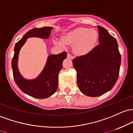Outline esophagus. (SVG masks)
Here are the masks:
<instances>
[{"instance_id": "esophagus-1", "label": "esophagus", "mask_w": 133, "mask_h": 133, "mask_svg": "<svg viewBox=\"0 0 133 133\" xmlns=\"http://www.w3.org/2000/svg\"><path fill=\"white\" fill-rule=\"evenodd\" d=\"M67 58L70 59H73L74 58V56H73L71 54H70V53H68V54H67Z\"/></svg>"}]
</instances>
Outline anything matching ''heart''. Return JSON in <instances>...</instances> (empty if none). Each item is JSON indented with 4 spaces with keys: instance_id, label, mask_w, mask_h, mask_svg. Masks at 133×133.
Masks as SVG:
<instances>
[{
    "instance_id": "1",
    "label": "heart",
    "mask_w": 133,
    "mask_h": 133,
    "mask_svg": "<svg viewBox=\"0 0 133 133\" xmlns=\"http://www.w3.org/2000/svg\"><path fill=\"white\" fill-rule=\"evenodd\" d=\"M98 38V33L94 29L78 28L68 32L59 42L62 46L66 44H74V51L77 55H85L95 46Z\"/></svg>"
}]
</instances>
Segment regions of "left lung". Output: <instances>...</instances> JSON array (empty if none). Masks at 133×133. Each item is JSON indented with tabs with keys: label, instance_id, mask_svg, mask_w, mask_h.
<instances>
[{
	"label": "left lung",
	"instance_id": "left-lung-1",
	"mask_svg": "<svg viewBox=\"0 0 133 133\" xmlns=\"http://www.w3.org/2000/svg\"><path fill=\"white\" fill-rule=\"evenodd\" d=\"M99 44L73 59L77 85L83 94L97 97L111 90L118 79L121 56L116 39L98 26Z\"/></svg>",
	"mask_w": 133,
	"mask_h": 133
}]
</instances>
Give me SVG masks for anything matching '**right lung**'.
I'll use <instances>...</instances> for the list:
<instances>
[{
	"label": "right lung",
	"mask_w": 133,
	"mask_h": 133,
	"mask_svg": "<svg viewBox=\"0 0 133 133\" xmlns=\"http://www.w3.org/2000/svg\"><path fill=\"white\" fill-rule=\"evenodd\" d=\"M52 29V27H43L34 28L27 32L21 39L16 43L14 55L12 59V68L15 82L24 93L37 99H46L56 92L58 85V76L62 68L63 61L66 58L67 53L63 51L58 55H50L44 69L39 75L33 80H27L19 73L17 67L19 53L27 39L31 37L48 39Z\"/></svg>",
	"instance_id": "add662e5"
}]
</instances>
